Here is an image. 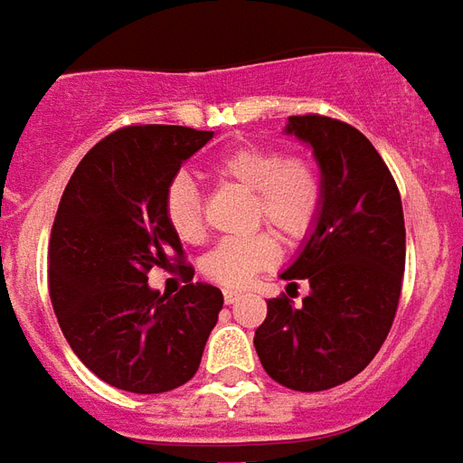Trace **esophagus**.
<instances>
[{
	"instance_id": "34e87169",
	"label": "esophagus",
	"mask_w": 463,
	"mask_h": 463,
	"mask_svg": "<svg viewBox=\"0 0 463 463\" xmlns=\"http://www.w3.org/2000/svg\"><path fill=\"white\" fill-rule=\"evenodd\" d=\"M241 298V291H234V288H224V301L232 306V303H236Z\"/></svg>"
}]
</instances>
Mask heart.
<instances>
[{
    "label": "heart",
    "instance_id": "1",
    "mask_svg": "<svg viewBox=\"0 0 463 463\" xmlns=\"http://www.w3.org/2000/svg\"><path fill=\"white\" fill-rule=\"evenodd\" d=\"M212 180L236 184L251 192L249 217L251 224H269L288 241L308 234L320 204L323 182L318 167L308 157H281L276 147L241 145L219 155L207 167ZM165 214L182 241H199L204 234L202 199L190 177H175L165 194ZM279 259V239L271 232H256L241 239L219 241L202 261L207 279L222 286H244L254 273L264 271Z\"/></svg>",
    "mask_w": 463,
    "mask_h": 463
}]
</instances>
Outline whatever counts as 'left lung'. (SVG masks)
I'll use <instances>...</instances> for the list:
<instances>
[{"label":"left lung","mask_w":463,"mask_h":463,"mask_svg":"<svg viewBox=\"0 0 463 463\" xmlns=\"http://www.w3.org/2000/svg\"><path fill=\"white\" fill-rule=\"evenodd\" d=\"M286 135L313 147L323 182L318 219L283 281L306 279L303 306L279 296L256 328L261 365L283 387L320 392L353 380L392 328L404 276L400 190L353 125L291 116Z\"/></svg>","instance_id":"left-lung-1"}]
</instances>
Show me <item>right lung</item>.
<instances>
[{"mask_svg":"<svg viewBox=\"0 0 463 463\" xmlns=\"http://www.w3.org/2000/svg\"><path fill=\"white\" fill-rule=\"evenodd\" d=\"M214 137L182 125H130L79 162L49 241V293L61 333L90 373L135 394L170 392L194 377L224 296L190 283L167 297L146 286L153 265L182 263L165 194L182 162Z\"/></svg>","mask_w":463,"mask_h":463,"instance_id":"add662e5","label":"right lung"}]
</instances>
